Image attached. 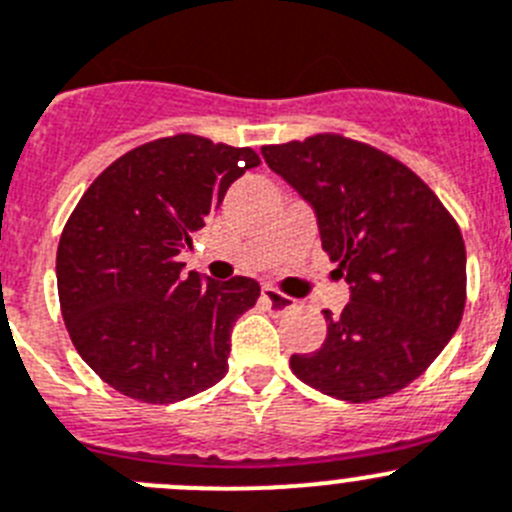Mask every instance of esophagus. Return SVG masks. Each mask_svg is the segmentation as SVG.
<instances>
[{
  "label": "esophagus",
  "instance_id": "obj_1",
  "mask_svg": "<svg viewBox=\"0 0 512 512\" xmlns=\"http://www.w3.org/2000/svg\"><path fill=\"white\" fill-rule=\"evenodd\" d=\"M262 301L267 303V308H273L275 313H283V311H288V308L296 306V301H293V298L285 296V293H280V290L270 288V285H265V288H262Z\"/></svg>",
  "mask_w": 512,
  "mask_h": 512
}]
</instances>
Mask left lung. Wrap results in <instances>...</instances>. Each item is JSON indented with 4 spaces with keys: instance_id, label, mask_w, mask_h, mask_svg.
Returning <instances> with one entry per match:
<instances>
[{
    "instance_id": "8db88e82",
    "label": "left lung",
    "mask_w": 512,
    "mask_h": 512,
    "mask_svg": "<svg viewBox=\"0 0 512 512\" xmlns=\"http://www.w3.org/2000/svg\"><path fill=\"white\" fill-rule=\"evenodd\" d=\"M262 158L316 214L349 283L326 339L293 354L298 380L349 403L403 390L449 344L467 301V252L431 188L395 158L342 135L265 145Z\"/></svg>"
}]
</instances>
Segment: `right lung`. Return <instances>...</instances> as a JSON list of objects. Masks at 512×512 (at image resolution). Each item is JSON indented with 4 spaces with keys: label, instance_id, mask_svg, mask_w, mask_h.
Returning <instances> with one entry per match:
<instances>
[{
    "label": "right lung",
    "instance_id": "obj_1",
    "mask_svg": "<svg viewBox=\"0 0 512 512\" xmlns=\"http://www.w3.org/2000/svg\"><path fill=\"white\" fill-rule=\"evenodd\" d=\"M257 165L252 147L163 137L114 160L73 209L55 257L63 321L86 365L127 398L176 403L227 375L232 326L260 285L204 283L178 255Z\"/></svg>",
    "mask_w": 512,
    "mask_h": 512
}]
</instances>
